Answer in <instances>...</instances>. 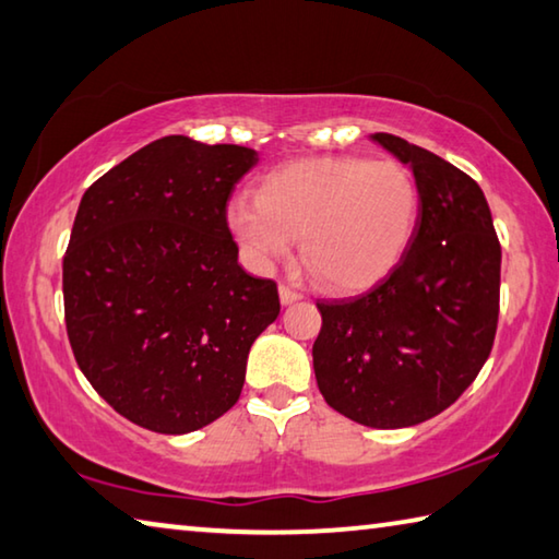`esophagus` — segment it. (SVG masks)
Masks as SVG:
<instances>
[{
  "label": "esophagus",
  "mask_w": 559,
  "mask_h": 559,
  "mask_svg": "<svg viewBox=\"0 0 559 559\" xmlns=\"http://www.w3.org/2000/svg\"><path fill=\"white\" fill-rule=\"evenodd\" d=\"M299 299H301L299 292L289 289V287H285V285L280 287V301H282V307H289V305H295V301H299Z\"/></svg>",
  "instance_id": "1"
}]
</instances>
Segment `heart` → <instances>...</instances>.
Here are the masks:
<instances>
[{
  "mask_svg": "<svg viewBox=\"0 0 559 559\" xmlns=\"http://www.w3.org/2000/svg\"><path fill=\"white\" fill-rule=\"evenodd\" d=\"M417 183L403 164L309 156L262 176L258 199L235 195L225 225L252 270L270 272L299 238L321 285L358 292L395 267L413 240Z\"/></svg>",
  "mask_w": 559,
  "mask_h": 559,
  "instance_id": "heart-1",
  "label": "heart"
}]
</instances>
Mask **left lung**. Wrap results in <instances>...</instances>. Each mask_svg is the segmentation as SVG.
I'll use <instances>...</instances> for the list:
<instances>
[{"instance_id":"obj_1","label":"left lung","mask_w":559,"mask_h":559,"mask_svg":"<svg viewBox=\"0 0 559 559\" xmlns=\"http://www.w3.org/2000/svg\"><path fill=\"white\" fill-rule=\"evenodd\" d=\"M419 193L407 250L376 287L319 301L311 348L321 395L358 425L400 429L447 409L491 354L501 245L472 176L403 136L376 132Z\"/></svg>"}]
</instances>
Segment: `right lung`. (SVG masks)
<instances>
[{"label":"right lung","instance_id":"right-lung-1","mask_svg":"<svg viewBox=\"0 0 559 559\" xmlns=\"http://www.w3.org/2000/svg\"><path fill=\"white\" fill-rule=\"evenodd\" d=\"M258 152L169 134L83 193L63 258L73 356L107 405L159 435L238 403L250 346L280 314L245 272L225 205Z\"/></svg>","mask_w":559,"mask_h":559}]
</instances>
